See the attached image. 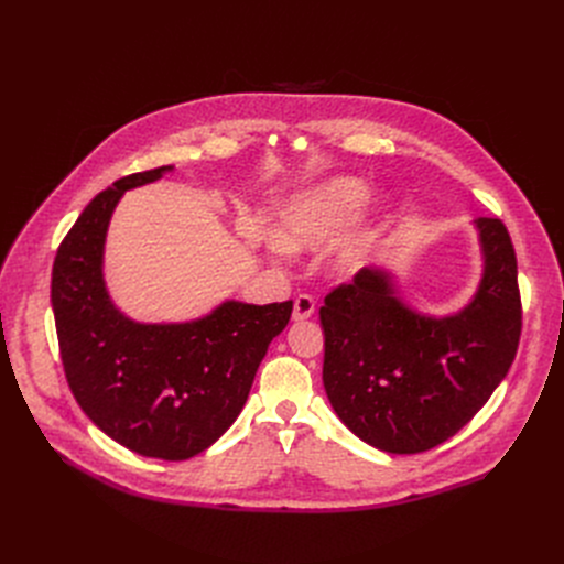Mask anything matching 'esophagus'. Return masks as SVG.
<instances>
[{
	"label": "esophagus",
	"instance_id": "34e87169",
	"mask_svg": "<svg viewBox=\"0 0 564 564\" xmlns=\"http://www.w3.org/2000/svg\"><path fill=\"white\" fill-rule=\"evenodd\" d=\"M313 313H315V300L311 297V294H300V297L292 304V317L300 322V319H308Z\"/></svg>",
	"mask_w": 564,
	"mask_h": 564
}]
</instances>
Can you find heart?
Wrapping results in <instances>:
<instances>
[{"label":"heart","mask_w":564,"mask_h":564,"mask_svg":"<svg viewBox=\"0 0 564 564\" xmlns=\"http://www.w3.org/2000/svg\"><path fill=\"white\" fill-rule=\"evenodd\" d=\"M366 185L357 177H336L322 183L297 198H292L276 217L274 237L283 249L315 247L340 230L366 200ZM375 226L354 230L336 251V267L340 272H351L364 262Z\"/></svg>","instance_id":"heart-1"}]
</instances>
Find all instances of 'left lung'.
I'll return each mask as SVG.
<instances>
[{"label":"left lung","instance_id":"1","mask_svg":"<svg viewBox=\"0 0 564 564\" xmlns=\"http://www.w3.org/2000/svg\"><path fill=\"white\" fill-rule=\"evenodd\" d=\"M478 228L485 276L453 317L409 311L381 270H361L324 297V389L338 419L379 451L425 453L455 436L517 357V253L500 219L482 217Z\"/></svg>","mask_w":564,"mask_h":564}]
</instances>
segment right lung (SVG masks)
I'll return each mask as SVG.
<instances>
[{
  "mask_svg": "<svg viewBox=\"0 0 564 564\" xmlns=\"http://www.w3.org/2000/svg\"><path fill=\"white\" fill-rule=\"evenodd\" d=\"M169 169L126 175L84 207L54 258L52 308L68 387L86 416L132 453L181 462L240 416L292 302H226L187 324H137L113 308L102 283L109 217L126 189Z\"/></svg>",
  "mask_w": 564,
  "mask_h": 564,
  "instance_id": "1",
  "label": "right lung"
}]
</instances>
